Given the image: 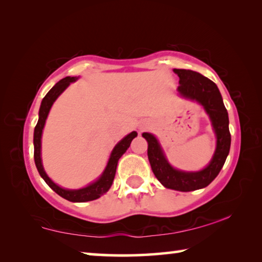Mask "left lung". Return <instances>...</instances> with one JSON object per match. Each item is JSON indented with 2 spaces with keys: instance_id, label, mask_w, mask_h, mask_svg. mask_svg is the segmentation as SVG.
I'll list each match as a JSON object with an SVG mask.
<instances>
[{
  "instance_id": "1",
  "label": "left lung",
  "mask_w": 262,
  "mask_h": 262,
  "mask_svg": "<svg viewBox=\"0 0 262 262\" xmlns=\"http://www.w3.org/2000/svg\"><path fill=\"white\" fill-rule=\"evenodd\" d=\"M173 72L179 76V94L188 99L199 101L209 114L217 137L214 157L209 165L202 171L184 172L176 170L164 157L156 137L149 133H143L142 135L148 141V158L156 178L166 188L190 192L209 185L223 167L231 144L229 117L219 88L211 79L193 70L173 69Z\"/></svg>"
}]
</instances>
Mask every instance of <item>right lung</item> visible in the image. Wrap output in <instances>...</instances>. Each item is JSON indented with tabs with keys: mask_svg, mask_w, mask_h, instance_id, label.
<instances>
[{
	"mask_svg": "<svg viewBox=\"0 0 262 262\" xmlns=\"http://www.w3.org/2000/svg\"><path fill=\"white\" fill-rule=\"evenodd\" d=\"M76 81V77H64L61 81L57 82L54 86H53L50 91L47 92V95L43 97L41 101L40 110H39V120L37 126L34 128V135H33V144H34V163L35 166L38 168L39 174L42 177V179L46 181V184L54 190L56 194H59L66 200L72 201V202H85V201H92L96 199L100 198L101 195L105 194L110 189L111 185L113 183L115 171H117L118 161L123 154L126 152V150L129 148L132 141L134 137L137 136L136 132H132L130 134H128L125 139H122L119 143L115 145L112 154H111L110 161L107 163L104 173L101 174L100 178L96 181V183L91 184L85 188L72 190V189H64L61 188L59 186L55 185L53 181L48 178L46 172L43 171L42 164H41V157H40V148H41V134L43 126H45L46 118L48 115V112L52 107L53 103L55 99L59 97L62 92L64 91V89L67 88L70 83Z\"/></svg>",
	"mask_w": 262,
	"mask_h": 262,
	"instance_id": "1",
	"label": "right lung"
}]
</instances>
